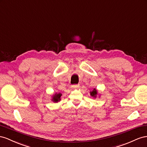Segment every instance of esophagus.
I'll use <instances>...</instances> for the list:
<instances>
[{"mask_svg":"<svg viewBox=\"0 0 147 147\" xmlns=\"http://www.w3.org/2000/svg\"><path fill=\"white\" fill-rule=\"evenodd\" d=\"M79 86H79V84H74L72 86V87L74 88V89H78V88L79 87Z\"/></svg>","mask_w":147,"mask_h":147,"instance_id":"esophagus-1","label":"esophagus"}]
</instances>
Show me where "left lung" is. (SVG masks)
I'll use <instances>...</instances> for the list:
<instances>
[{
    "label": "left lung",
    "instance_id": "8db88e82",
    "mask_svg": "<svg viewBox=\"0 0 147 147\" xmlns=\"http://www.w3.org/2000/svg\"><path fill=\"white\" fill-rule=\"evenodd\" d=\"M90 95H92V97H96V95H97V90H96L95 89H94V90H92V92H90Z\"/></svg>",
    "mask_w": 147,
    "mask_h": 147
}]
</instances>
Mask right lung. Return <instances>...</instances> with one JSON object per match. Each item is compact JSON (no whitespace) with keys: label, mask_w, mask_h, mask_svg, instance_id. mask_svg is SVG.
Here are the masks:
<instances>
[{"label":"right lung","mask_w":147,"mask_h":147,"mask_svg":"<svg viewBox=\"0 0 147 147\" xmlns=\"http://www.w3.org/2000/svg\"><path fill=\"white\" fill-rule=\"evenodd\" d=\"M61 96V94H56L53 97L52 100H53V102H58V101H60V100H61V99H60Z\"/></svg>","instance_id":"1"}]
</instances>
